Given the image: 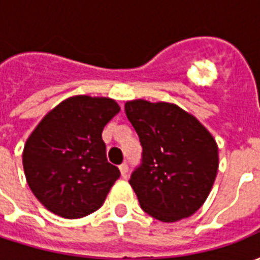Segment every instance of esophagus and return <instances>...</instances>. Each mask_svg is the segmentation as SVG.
I'll list each match as a JSON object with an SVG mask.
<instances>
[{
    "label": "esophagus",
    "instance_id": "esophagus-1",
    "mask_svg": "<svg viewBox=\"0 0 260 260\" xmlns=\"http://www.w3.org/2000/svg\"><path fill=\"white\" fill-rule=\"evenodd\" d=\"M119 173H121V177L122 178H126V175H128V166L126 164H121L119 166Z\"/></svg>",
    "mask_w": 260,
    "mask_h": 260
}]
</instances>
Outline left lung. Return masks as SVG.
Masks as SVG:
<instances>
[{"label": "left lung", "mask_w": 260, "mask_h": 260, "mask_svg": "<svg viewBox=\"0 0 260 260\" xmlns=\"http://www.w3.org/2000/svg\"><path fill=\"white\" fill-rule=\"evenodd\" d=\"M125 114L143 147L129 184L141 207L164 223L192 216L212 191L218 147L201 121L177 104L138 99Z\"/></svg>", "instance_id": "left-lung-1"}]
</instances>
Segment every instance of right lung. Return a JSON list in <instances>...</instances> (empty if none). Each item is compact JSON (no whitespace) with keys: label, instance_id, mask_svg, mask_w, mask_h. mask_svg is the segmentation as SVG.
Instances as JSON below:
<instances>
[{"label":"right lung","instance_id":"obj_1","mask_svg":"<svg viewBox=\"0 0 260 260\" xmlns=\"http://www.w3.org/2000/svg\"><path fill=\"white\" fill-rule=\"evenodd\" d=\"M119 110L110 97L72 96L33 129L22 161L29 188L47 210L80 218L106 201L119 170L107 161L102 132Z\"/></svg>","mask_w":260,"mask_h":260}]
</instances>
